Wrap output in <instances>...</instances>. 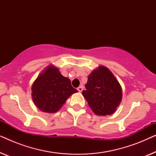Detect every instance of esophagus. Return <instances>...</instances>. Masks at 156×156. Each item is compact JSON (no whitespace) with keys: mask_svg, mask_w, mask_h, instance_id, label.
Instances as JSON below:
<instances>
[{"mask_svg":"<svg viewBox=\"0 0 156 156\" xmlns=\"http://www.w3.org/2000/svg\"><path fill=\"white\" fill-rule=\"evenodd\" d=\"M77 90L79 91V92H82V90H83V86H82V85H81V86H80L77 88Z\"/></svg>","mask_w":156,"mask_h":156,"instance_id":"esophagus-1","label":"esophagus"}]
</instances>
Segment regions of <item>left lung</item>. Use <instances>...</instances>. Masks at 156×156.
I'll return each mask as SVG.
<instances>
[{
	"instance_id": "left-lung-1",
	"label": "left lung",
	"mask_w": 156,
	"mask_h": 156,
	"mask_svg": "<svg viewBox=\"0 0 156 156\" xmlns=\"http://www.w3.org/2000/svg\"><path fill=\"white\" fill-rule=\"evenodd\" d=\"M85 88L82 94L97 115L112 114L121 101L120 84L109 69L104 66H100L89 74Z\"/></svg>"
}]
</instances>
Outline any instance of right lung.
<instances>
[{
  "label": "right lung",
  "instance_id": "obj_1",
  "mask_svg": "<svg viewBox=\"0 0 156 156\" xmlns=\"http://www.w3.org/2000/svg\"><path fill=\"white\" fill-rule=\"evenodd\" d=\"M76 91L69 79L62 75L57 68L49 66L34 82L32 97L35 105L42 112L55 113Z\"/></svg>",
  "mask_w": 156,
  "mask_h": 156
}]
</instances>
